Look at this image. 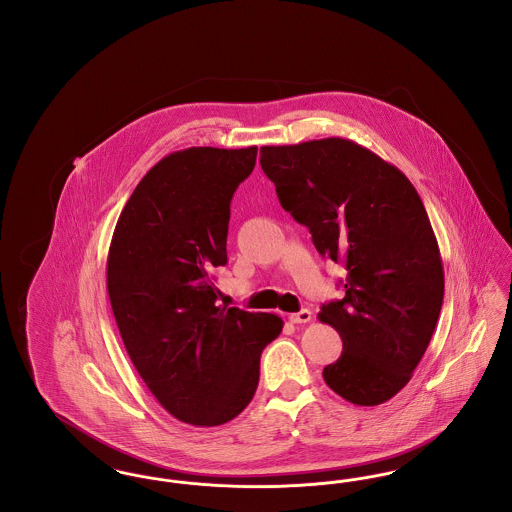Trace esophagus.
Returning <instances> with one entry per match:
<instances>
[{
	"instance_id": "esophagus-1",
	"label": "esophagus",
	"mask_w": 512,
	"mask_h": 512,
	"mask_svg": "<svg viewBox=\"0 0 512 512\" xmlns=\"http://www.w3.org/2000/svg\"><path fill=\"white\" fill-rule=\"evenodd\" d=\"M311 311L309 309H301L299 313H293V315H290V322H293V324H307L309 320H311Z\"/></svg>"
}]
</instances>
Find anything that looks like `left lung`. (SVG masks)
<instances>
[{"label": "left lung", "instance_id": "left-lung-1", "mask_svg": "<svg viewBox=\"0 0 512 512\" xmlns=\"http://www.w3.org/2000/svg\"><path fill=\"white\" fill-rule=\"evenodd\" d=\"M261 169L318 253L347 270L345 297L318 313L343 341L324 382L349 403H386L411 380L443 303L438 240L420 195L397 167L343 138L261 147Z\"/></svg>", "mask_w": 512, "mask_h": 512}]
</instances>
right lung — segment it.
Listing matches in <instances>:
<instances>
[{
    "mask_svg": "<svg viewBox=\"0 0 512 512\" xmlns=\"http://www.w3.org/2000/svg\"><path fill=\"white\" fill-rule=\"evenodd\" d=\"M257 146L188 147L161 159L126 201L107 257V292L124 347L149 391L192 426L244 411L261 353L282 318L219 305L230 201Z\"/></svg>",
    "mask_w": 512,
    "mask_h": 512,
    "instance_id": "add662e5",
    "label": "right lung"
}]
</instances>
